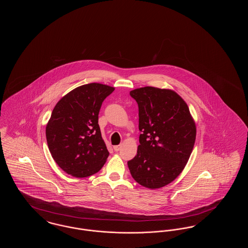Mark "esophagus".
Masks as SVG:
<instances>
[{
	"instance_id": "34e87169",
	"label": "esophagus",
	"mask_w": 248,
	"mask_h": 248,
	"mask_svg": "<svg viewBox=\"0 0 248 248\" xmlns=\"http://www.w3.org/2000/svg\"><path fill=\"white\" fill-rule=\"evenodd\" d=\"M113 150L115 152H119L121 150V145H116V146H113Z\"/></svg>"
}]
</instances>
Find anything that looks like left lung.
Returning <instances> with one entry per match:
<instances>
[{"label": "left lung", "mask_w": 248, "mask_h": 248, "mask_svg": "<svg viewBox=\"0 0 248 248\" xmlns=\"http://www.w3.org/2000/svg\"><path fill=\"white\" fill-rule=\"evenodd\" d=\"M130 95L139 105L140 145L127 162L133 178L150 189L162 188L182 172L192 152L196 126L189 107L168 89L146 86Z\"/></svg>", "instance_id": "obj_1"}]
</instances>
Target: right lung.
<instances>
[{"label": "right lung", "instance_id": "right-lung-1", "mask_svg": "<svg viewBox=\"0 0 248 248\" xmlns=\"http://www.w3.org/2000/svg\"><path fill=\"white\" fill-rule=\"evenodd\" d=\"M113 91L101 83L84 84L63 96L54 108L46 140L53 159L67 174L89 177L105 164L109 153L101 137L98 113Z\"/></svg>", "mask_w": 248, "mask_h": 248}]
</instances>
